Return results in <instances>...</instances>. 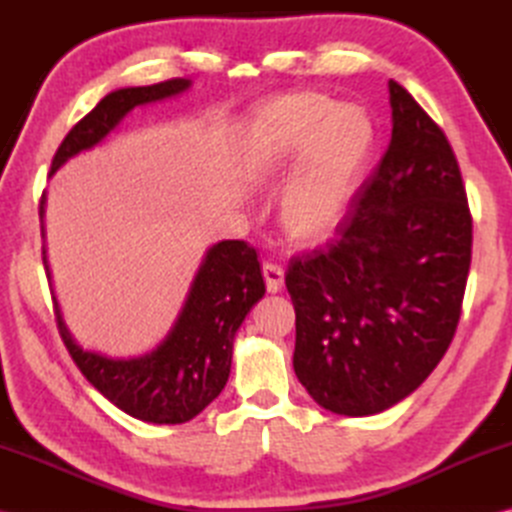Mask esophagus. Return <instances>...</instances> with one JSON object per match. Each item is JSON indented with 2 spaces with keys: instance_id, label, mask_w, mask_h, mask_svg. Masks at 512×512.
<instances>
[{
  "instance_id": "34e87169",
  "label": "esophagus",
  "mask_w": 512,
  "mask_h": 512,
  "mask_svg": "<svg viewBox=\"0 0 512 512\" xmlns=\"http://www.w3.org/2000/svg\"><path fill=\"white\" fill-rule=\"evenodd\" d=\"M264 279H266V288L268 292H279L281 286H284V268L277 264H264Z\"/></svg>"
}]
</instances>
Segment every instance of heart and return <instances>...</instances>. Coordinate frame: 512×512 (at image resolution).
Here are the masks:
<instances>
[{
	"label": "heart",
	"mask_w": 512,
	"mask_h": 512,
	"mask_svg": "<svg viewBox=\"0 0 512 512\" xmlns=\"http://www.w3.org/2000/svg\"><path fill=\"white\" fill-rule=\"evenodd\" d=\"M372 147L374 123L363 107L319 92L286 94L255 118L246 176L262 187L304 156L281 200V224L295 242L312 244L341 224Z\"/></svg>",
	"instance_id": "obj_1"
}]
</instances>
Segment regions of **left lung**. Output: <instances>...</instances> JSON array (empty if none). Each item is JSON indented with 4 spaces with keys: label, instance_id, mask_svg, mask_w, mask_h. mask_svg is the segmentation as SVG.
Returning a JSON list of instances; mask_svg holds the SVG:
<instances>
[{
    "label": "left lung",
    "instance_id": "left-lung-1",
    "mask_svg": "<svg viewBox=\"0 0 512 512\" xmlns=\"http://www.w3.org/2000/svg\"><path fill=\"white\" fill-rule=\"evenodd\" d=\"M391 140L325 248L295 257V374L317 405L374 416L416 391L458 328L473 220L442 129L389 81Z\"/></svg>",
    "mask_w": 512,
    "mask_h": 512
}]
</instances>
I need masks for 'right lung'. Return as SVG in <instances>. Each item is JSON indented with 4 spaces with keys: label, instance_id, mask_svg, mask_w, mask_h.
Returning <instances> with one entry per match:
<instances>
[{
    "label": "right lung",
    "instance_id": "obj_1",
    "mask_svg": "<svg viewBox=\"0 0 512 512\" xmlns=\"http://www.w3.org/2000/svg\"><path fill=\"white\" fill-rule=\"evenodd\" d=\"M191 88L189 79H171L143 88L114 90L76 123L52 158L50 176L81 151L96 147L138 105L171 99ZM46 191L41 195V237ZM43 266H50L43 246ZM266 286L253 246L239 239L213 244L193 277L176 323L154 350L140 356L112 358L83 350L65 328L57 297L54 317L61 339L81 374L121 411L143 422L182 424L220 396L233 361V339Z\"/></svg>",
    "mask_w": 512,
    "mask_h": 512
}]
</instances>
